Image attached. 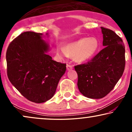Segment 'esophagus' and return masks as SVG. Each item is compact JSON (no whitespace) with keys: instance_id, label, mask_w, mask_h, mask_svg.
Returning a JSON list of instances; mask_svg holds the SVG:
<instances>
[{"instance_id":"1","label":"esophagus","mask_w":132,"mask_h":132,"mask_svg":"<svg viewBox=\"0 0 132 132\" xmlns=\"http://www.w3.org/2000/svg\"><path fill=\"white\" fill-rule=\"evenodd\" d=\"M72 69H73V67H72L71 65H68V64L67 65V70L68 71L71 70Z\"/></svg>"}]
</instances>
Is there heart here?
Wrapping results in <instances>:
<instances>
[{"label": "heart", "instance_id": "heart-1", "mask_svg": "<svg viewBox=\"0 0 132 132\" xmlns=\"http://www.w3.org/2000/svg\"><path fill=\"white\" fill-rule=\"evenodd\" d=\"M100 47L97 38L91 37L81 38L67 43L64 48L57 45L56 52L57 56L64 58L73 56L76 62L83 63L90 60L96 55Z\"/></svg>", "mask_w": 132, "mask_h": 132}]
</instances>
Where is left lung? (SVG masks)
I'll return each instance as SVG.
<instances>
[{"label": "left lung", "instance_id": "1", "mask_svg": "<svg viewBox=\"0 0 132 132\" xmlns=\"http://www.w3.org/2000/svg\"><path fill=\"white\" fill-rule=\"evenodd\" d=\"M105 47L91 61L75 67L77 86L85 97L99 99L113 89L125 67V47L113 30L101 27Z\"/></svg>", "mask_w": 132, "mask_h": 132}]
</instances>
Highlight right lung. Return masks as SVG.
I'll use <instances>...</instances> for the list:
<instances>
[{
    "label": "right lung",
    "mask_w": 132,
    "mask_h": 132,
    "mask_svg": "<svg viewBox=\"0 0 132 132\" xmlns=\"http://www.w3.org/2000/svg\"><path fill=\"white\" fill-rule=\"evenodd\" d=\"M44 37L23 32L10 43L6 55L9 80L25 98L36 103L53 97L66 71L65 64L53 61L47 54L50 46Z\"/></svg>",
    "instance_id": "obj_1"
}]
</instances>
